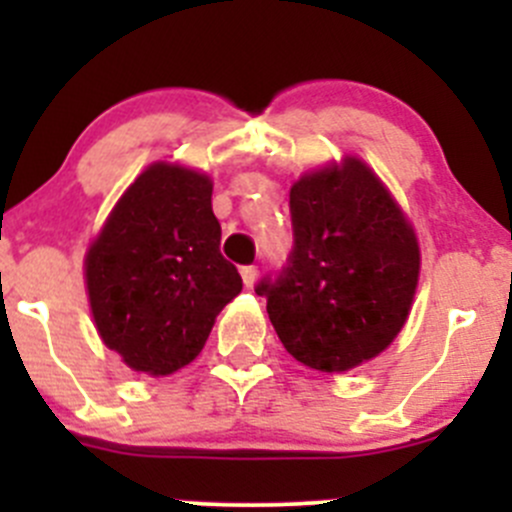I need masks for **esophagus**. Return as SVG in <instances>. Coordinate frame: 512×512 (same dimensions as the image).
Segmentation results:
<instances>
[{
	"label": "esophagus",
	"mask_w": 512,
	"mask_h": 512,
	"mask_svg": "<svg viewBox=\"0 0 512 512\" xmlns=\"http://www.w3.org/2000/svg\"><path fill=\"white\" fill-rule=\"evenodd\" d=\"M242 275V282H245V287H252L257 282V267L255 265H245L240 270Z\"/></svg>",
	"instance_id": "esophagus-1"
}]
</instances>
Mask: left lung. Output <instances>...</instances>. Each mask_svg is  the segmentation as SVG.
Returning a JSON list of instances; mask_svg holds the SVG:
<instances>
[{
    "instance_id": "obj_1",
    "label": "left lung",
    "mask_w": 512,
    "mask_h": 512,
    "mask_svg": "<svg viewBox=\"0 0 512 512\" xmlns=\"http://www.w3.org/2000/svg\"><path fill=\"white\" fill-rule=\"evenodd\" d=\"M294 245L255 292L285 349L317 371L384 352L409 317L418 242L389 190L359 158L307 173L289 190Z\"/></svg>"
}]
</instances>
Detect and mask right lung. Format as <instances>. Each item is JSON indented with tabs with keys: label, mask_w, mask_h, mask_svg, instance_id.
Returning <instances> with one entry per match:
<instances>
[{
	"label": "right lung",
	"mask_w": 512,
	"mask_h": 512,
	"mask_svg": "<svg viewBox=\"0 0 512 512\" xmlns=\"http://www.w3.org/2000/svg\"><path fill=\"white\" fill-rule=\"evenodd\" d=\"M208 175L156 163L123 193L86 255L103 344L131 369L165 376L200 354L215 317L242 289L220 255Z\"/></svg>",
	"instance_id": "add662e5"
}]
</instances>
